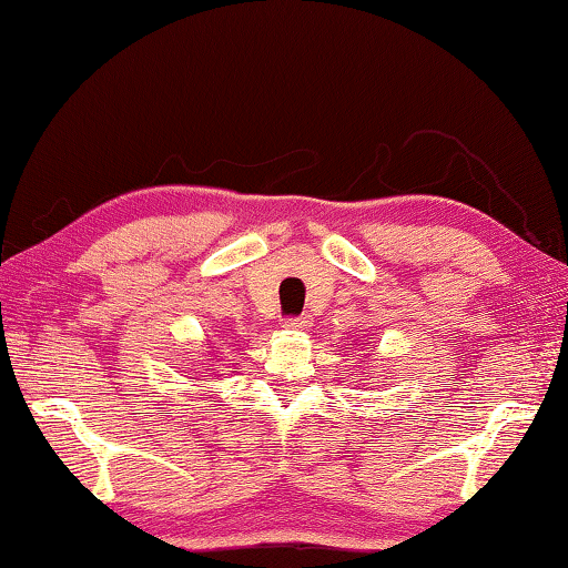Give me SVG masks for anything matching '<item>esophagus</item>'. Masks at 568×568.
Listing matches in <instances>:
<instances>
[{
	"label": "esophagus",
	"mask_w": 568,
	"mask_h": 568,
	"mask_svg": "<svg viewBox=\"0 0 568 568\" xmlns=\"http://www.w3.org/2000/svg\"><path fill=\"white\" fill-rule=\"evenodd\" d=\"M284 327L286 329H310L312 317H307V314H302V317H290V320H284Z\"/></svg>",
	"instance_id": "34e87169"
}]
</instances>
